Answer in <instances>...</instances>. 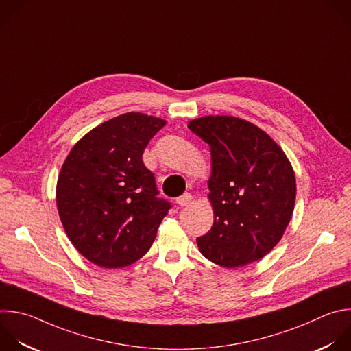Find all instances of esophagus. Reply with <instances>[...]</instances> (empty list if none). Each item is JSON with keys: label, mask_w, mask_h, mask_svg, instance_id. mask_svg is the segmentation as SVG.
<instances>
[{"label": "esophagus", "mask_w": 351, "mask_h": 351, "mask_svg": "<svg viewBox=\"0 0 351 351\" xmlns=\"http://www.w3.org/2000/svg\"><path fill=\"white\" fill-rule=\"evenodd\" d=\"M191 199H193L191 194H190V193H184L183 195H180L179 198H176V204H178L179 206H187V205L191 202Z\"/></svg>", "instance_id": "1"}]
</instances>
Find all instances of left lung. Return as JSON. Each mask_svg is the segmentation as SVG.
Masks as SVG:
<instances>
[{
	"instance_id": "left-lung-1",
	"label": "left lung",
	"mask_w": 351,
	"mask_h": 351,
	"mask_svg": "<svg viewBox=\"0 0 351 351\" xmlns=\"http://www.w3.org/2000/svg\"><path fill=\"white\" fill-rule=\"evenodd\" d=\"M189 128L210 147L208 198L213 224L197 239L201 254L227 267L266 256L292 217L296 179L281 147L261 128L230 115H205Z\"/></svg>"
}]
</instances>
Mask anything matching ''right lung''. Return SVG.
Instances as JSON below:
<instances>
[{
  "mask_svg": "<svg viewBox=\"0 0 351 351\" xmlns=\"http://www.w3.org/2000/svg\"><path fill=\"white\" fill-rule=\"evenodd\" d=\"M167 124L142 112L115 117L78 141L62 165L56 205L75 250L104 269L139 261L156 240L171 204L158 198L142 156Z\"/></svg>",
  "mask_w": 351,
  "mask_h": 351,
  "instance_id": "1",
  "label": "right lung"
}]
</instances>
